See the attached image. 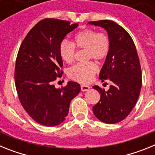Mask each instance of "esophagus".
Returning <instances> with one entry per match:
<instances>
[{
  "label": "esophagus",
  "mask_w": 155,
  "mask_h": 155,
  "mask_svg": "<svg viewBox=\"0 0 155 155\" xmlns=\"http://www.w3.org/2000/svg\"><path fill=\"white\" fill-rule=\"evenodd\" d=\"M81 89L82 91H88L90 89V87L88 85H85V84H81Z\"/></svg>",
  "instance_id": "1"
}]
</instances>
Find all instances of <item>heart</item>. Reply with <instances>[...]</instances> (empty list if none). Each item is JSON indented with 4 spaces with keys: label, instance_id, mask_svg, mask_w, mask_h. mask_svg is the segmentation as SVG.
Instances as JSON below:
<instances>
[{
    "label": "heart",
    "instance_id": "b5f03b06",
    "mask_svg": "<svg viewBox=\"0 0 155 155\" xmlns=\"http://www.w3.org/2000/svg\"><path fill=\"white\" fill-rule=\"evenodd\" d=\"M86 49L87 59L102 61L106 58L110 50V40L104 32H97L91 28L79 31L74 38V42L64 39L59 45V54L64 62L70 64L74 59L76 48ZM98 71V66L90 61L77 64L68 70V76L81 83H88Z\"/></svg>",
    "mask_w": 155,
    "mask_h": 155
}]
</instances>
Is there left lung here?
Returning <instances> with one entry per match:
<instances>
[{
    "label": "left lung",
    "mask_w": 155,
    "mask_h": 155,
    "mask_svg": "<svg viewBox=\"0 0 155 155\" xmlns=\"http://www.w3.org/2000/svg\"><path fill=\"white\" fill-rule=\"evenodd\" d=\"M105 28L110 40V50L99 79L113 84L105 91L98 85L93 88L99 92V102L92 108L94 116L108 124L124 120L135 106L141 89V68L132 38L117 23L110 20L89 21Z\"/></svg>",
    "instance_id": "8db88e82"
}]
</instances>
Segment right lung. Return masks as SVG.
<instances>
[{
  "instance_id": "obj_1",
  "label": "right lung",
  "mask_w": 155,
  "mask_h": 155,
  "mask_svg": "<svg viewBox=\"0 0 155 155\" xmlns=\"http://www.w3.org/2000/svg\"><path fill=\"white\" fill-rule=\"evenodd\" d=\"M78 26L69 21L42 19L28 31L19 48L15 69L18 95L25 110L41 125L54 127L63 123L71 100L81 91L77 82L68 81L61 88L53 84L63 74L59 45Z\"/></svg>"
}]
</instances>
